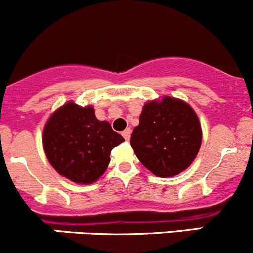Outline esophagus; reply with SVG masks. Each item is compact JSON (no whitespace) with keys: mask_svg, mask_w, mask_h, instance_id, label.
Masks as SVG:
<instances>
[{"mask_svg":"<svg viewBox=\"0 0 253 253\" xmlns=\"http://www.w3.org/2000/svg\"><path fill=\"white\" fill-rule=\"evenodd\" d=\"M122 136H124V138L126 139V141H129V137H131V129L129 128H126L124 132H122Z\"/></svg>","mask_w":253,"mask_h":253,"instance_id":"esophagus-1","label":"esophagus"}]
</instances>
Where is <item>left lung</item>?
Segmentation results:
<instances>
[{"mask_svg": "<svg viewBox=\"0 0 253 253\" xmlns=\"http://www.w3.org/2000/svg\"><path fill=\"white\" fill-rule=\"evenodd\" d=\"M201 143L202 128L195 110L171 96L145 104L131 136L139 162L159 177H171L187 169Z\"/></svg>", "mask_w": 253, "mask_h": 253, "instance_id": "left-lung-1", "label": "left lung"}]
</instances>
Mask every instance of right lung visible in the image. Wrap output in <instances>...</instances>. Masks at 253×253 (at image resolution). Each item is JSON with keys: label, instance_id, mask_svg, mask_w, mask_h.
Listing matches in <instances>:
<instances>
[{"label": "right lung", "instance_id": "1", "mask_svg": "<svg viewBox=\"0 0 253 253\" xmlns=\"http://www.w3.org/2000/svg\"><path fill=\"white\" fill-rule=\"evenodd\" d=\"M124 137L106 121H99L91 106L73 101L57 109L42 133L45 154L53 169L76 183H93L110 163L112 148Z\"/></svg>", "mask_w": 253, "mask_h": 253}]
</instances>
